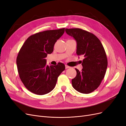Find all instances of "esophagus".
Masks as SVG:
<instances>
[{
    "instance_id": "1",
    "label": "esophagus",
    "mask_w": 126,
    "mask_h": 126,
    "mask_svg": "<svg viewBox=\"0 0 126 126\" xmlns=\"http://www.w3.org/2000/svg\"><path fill=\"white\" fill-rule=\"evenodd\" d=\"M65 68H66V69H68V68H69L70 67L67 66V65H65Z\"/></svg>"
}]
</instances>
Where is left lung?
I'll return each instance as SVG.
<instances>
[{
  "label": "left lung",
  "mask_w": 126,
  "mask_h": 126,
  "mask_svg": "<svg viewBox=\"0 0 126 126\" xmlns=\"http://www.w3.org/2000/svg\"><path fill=\"white\" fill-rule=\"evenodd\" d=\"M65 31L76 40L77 55L84 57L82 71L75 69L77 75L72 79V87L80 93L90 94L99 86L106 74L108 61L105 49L92 33L80 28H66Z\"/></svg>",
  "instance_id": "1"
}]
</instances>
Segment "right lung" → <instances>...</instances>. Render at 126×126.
I'll use <instances>...</instances> for the list:
<instances>
[{"instance_id":"add662e5","label":"right lung","mask_w":126,"mask_h":126,"mask_svg":"<svg viewBox=\"0 0 126 126\" xmlns=\"http://www.w3.org/2000/svg\"><path fill=\"white\" fill-rule=\"evenodd\" d=\"M64 32V28L37 32L29 37L22 46L17 57V69L22 82L30 92L38 95L50 92L65 69L62 63L48 66L45 59L52 52L55 43Z\"/></svg>"}]
</instances>
